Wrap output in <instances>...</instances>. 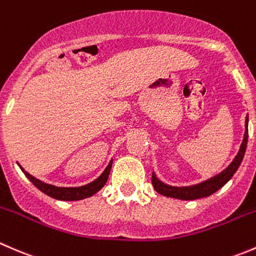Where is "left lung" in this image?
Returning a JSON list of instances; mask_svg holds the SVG:
<instances>
[{
  "label": "left lung",
  "mask_w": 256,
  "mask_h": 256,
  "mask_svg": "<svg viewBox=\"0 0 256 256\" xmlns=\"http://www.w3.org/2000/svg\"><path fill=\"white\" fill-rule=\"evenodd\" d=\"M248 122H249V117L246 116V118H245V127H246V129H245L244 139H242V143L240 146L239 152H238L234 160L222 173L213 176V178L208 179V180H204L202 183L190 186H166L163 182L159 180L156 176V174L153 173L152 174V184H153L156 192H158L159 194H162L164 196H169V198L180 199V200H196V199L206 198V196H212L215 192L219 190L222 186H224L232 179V176H234L235 172L238 170L239 166L242 164V158H244L245 150H246L248 136H249V133H248Z\"/></svg>",
  "instance_id": "1"
}]
</instances>
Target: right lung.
<instances>
[{"mask_svg": "<svg viewBox=\"0 0 256 256\" xmlns=\"http://www.w3.org/2000/svg\"><path fill=\"white\" fill-rule=\"evenodd\" d=\"M112 162L113 160L110 162V164H108L107 168L104 169V172H103V173L100 174L96 180H93L92 183L90 184H86V186H77V188H62V186H50V184H47V183H43V182L40 180V179L34 178V176H32L30 173L24 172L21 166H20V168L22 169L24 176L32 182V184H34L36 188H38L42 193L47 194V196H50V198L58 199V200L70 202V200H80V199L90 198V196H92L93 194L97 193L98 190H100V189L104 186V184L107 183L108 176H110V168H112Z\"/></svg>", "mask_w": 256, "mask_h": 256, "instance_id": "obj_1", "label": "right lung"}]
</instances>
